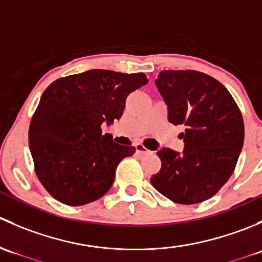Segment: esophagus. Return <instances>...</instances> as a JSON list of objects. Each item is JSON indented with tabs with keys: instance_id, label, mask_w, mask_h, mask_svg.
<instances>
[{
	"instance_id": "obj_1",
	"label": "esophagus",
	"mask_w": 262,
	"mask_h": 262,
	"mask_svg": "<svg viewBox=\"0 0 262 262\" xmlns=\"http://www.w3.org/2000/svg\"><path fill=\"white\" fill-rule=\"evenodd\" d=\"M136 152L138 153V155H146V153L149 152V150H148L147 148L143 146V144L138 143V144H136Z\"/></svg>"
}]
</instances>
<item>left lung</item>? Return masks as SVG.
I'll use <instances>...</instances> for the list:
<instances>
[{
  "label": "left lung",
  "mask_w": 262,
  "mask_h": 262,
  "mask_svg": "<svg viewBox=\"0 0 262 262\" xmlns=\"http://www.w3.org/2000/svg\"><path fill=\"white\" fill-rule=\"evenodd\" d=\"M156 86L167 105L168 121L185 126L184 150L162 148L153 187L179 204L210 199L233 173L244 147L242 114L228 90L196 71H162Z\"/></svg>",
  "instance_id": "obj_1"
}]
</instances>
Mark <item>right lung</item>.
<instances>
[{
  "label": "right lung",
  "instance_id": "right-lung-1",
  "mask_svg": "<svg viewBox=\"0 0 262 262\" xmlns=\"http://www.w3.org/2000/svg\"><path fill=\"white\" fill-rule=\"evenodd\" d=\"M147 82L144 73L91 70L49 84L31 119L29 147L53 198L77 207L109 191L119 162L136 148L115 143L101 126L119 120L128 95Z\"/></svg>",
  "mask_w": 262,
  "mask_h": 262
}]
</instances>
